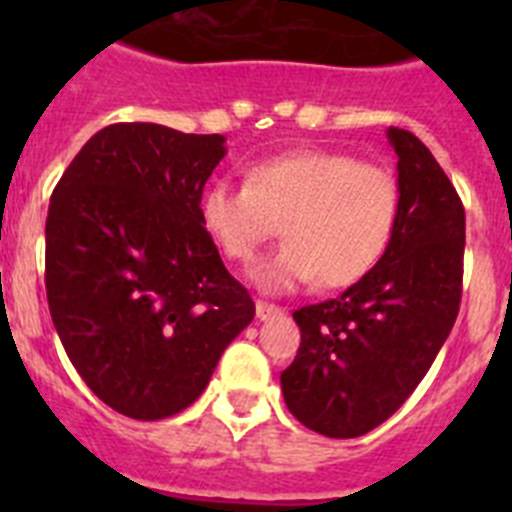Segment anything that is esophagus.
Here are the masks:
<instances>
[{
    "label": "esophagus",
    "instance_id": "34e87169",
    "mask_svg": "<svg viewBox=\"0 0 512 512\" xmlns=\"http://www.w3.org/2000/svg\"><path fill=\"white\" fill-rule=\"evenodd\" d=\"M279 315H284V310L279 305H271V302L256 300V318H259V320H271V318H279Z\"/></svg>",
    "mask_w": 512,
    "mask_h": 512
}]
</instances>
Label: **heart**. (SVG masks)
<instances>
[{
  "mask_svg": "<svg viewBox=\"0 0 512 512\" xmlns=\"http://www.w3.org/2000/svg\"><path fill=\"white\" fill-rule=\"evenodd\" d=\"M200 217L235 264H253L277 233L284 246L253 269L261 289L297 284L341 289L364 279L390 248L400 220V184L390 169L325 148H292L248 166V182L217 179Z\"/></svg>",
  "mask_w": 512,
  "mask_h": 512,
  "instance_id": "1",
  "label": "heart"
}]
</instances>
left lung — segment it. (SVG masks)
Returning a JSON list of instances; mask_svg holds the SVG:
<instances>
[{
	"mask_svg": "<svg viewBox=\"0 0 512 512\" xmlns=\"http://www.w3.org/2000/svg\"><path fill=\"white\" fill-rule=\"evenodd\" d=\"M387 138L400 184L395 238L341 297L295 310L302 341L282 372L289 413L328 438L364 436L400 410L459 315L464 205L410 130Z\"/></svg>",
	"mask_w": 512,
	"mask_h": 512,
	"instance_id": "8db88e82",
	"label": "left lung"
}]
</instances>
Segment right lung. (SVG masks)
Masks as SVG:
<instances>
[{
  "label": "right lung",
  "instance_id": "1",
  "mask_svg": "<svg viewBox=\"0 0 512 512\" xmlns=\"http://www.w3.org/2000/svg\"><path fill=\"white\" fill-rule=\"evenodd\" d=\"M223 135L117 122L84 143L45 220V295L66 354L117 413L189 408L253 320L200 217Z\"/></svg>",
  "mask_w": 512,
  "mask_h": 512
}]
</instances>
